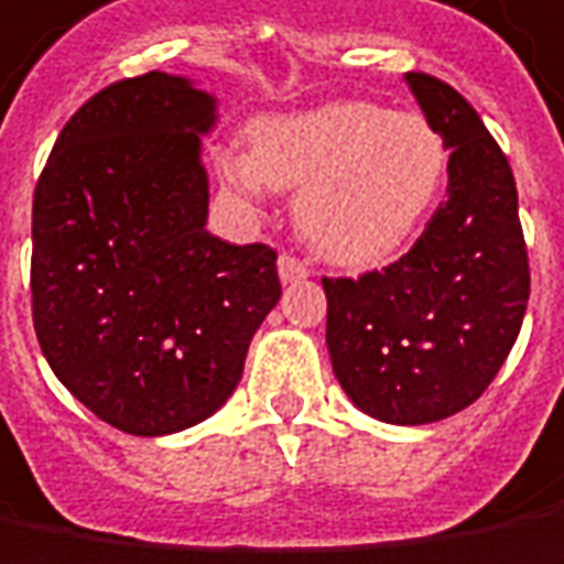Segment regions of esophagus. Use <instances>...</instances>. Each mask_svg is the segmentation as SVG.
<instances>
[{
	"mask_svg": "<svg viewBox=\"0 0 564 564\" xmlns=\"http://www.w3.org/2000/svg\"><path fill=\"white\" fill-rule=\"evenodd\" d=\"M310 267L304 260H297L294 254H282L279 257V279L289 285V282H301V279H307Z\"/></svg>",
	"mask_w": 564,
	"mask_h": 564,
	"instance_id": "1",
	"label": "esophagus"
}]
</instances>
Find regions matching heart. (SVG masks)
<instances>
[{"mask_svg": "<svg viewBox=\"0 0 564 564\" xmlns=\"http://www.w3.org/2000/svg\"><path fill=\"white\" fill-rule=\"evenodd\" d=\"M447 161L444 135L422 115L332 101L257 123L254 149H223L217 176L245 198L297 188L301 236L332 260L369 263L425 220Z\"/></svg>", "mask_w": 564, "mask_h": 564, "instance_id": "obj_1", "label": "heart"}]
</instances>
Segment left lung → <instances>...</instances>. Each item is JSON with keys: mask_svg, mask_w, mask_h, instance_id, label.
<instances>
[{"mask_svg": "<svg viewBox=\"0 0 564 564\" xmlns=\"http://www.w3.org/2000/svg\"><path fill=\"white\" fill-rule=\"evenodd\" d=\"M449 149L447 198L406 254L328 279L332 369L362 413L429 425L466 410L500 372L531 294L516 176L478 111L449 83L406 74Z\"/></svg>", "mask_w": 564, "mask_h": 564, "instance_id": "1", "label": "left lung"}]
</instances>
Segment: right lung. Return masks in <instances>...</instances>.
Segmentation results:
<instances>
[{
	"mask_svg": "<svg viewBox=\"0 0 564 564\" xmlns=\"http://www.w3.org/2000/svg\"><path fill=\"white\" fill-rule=\"evenodd\" d=\"M214 98L151 70L64 123L33 192V328L64 388L139 437L192 429L236 391L282 285L270 245L207 232Z\"/></svg>",
	"mask_w": 564,
	"mask_h": 564,
	"instance_id": "add662e5",
	"label": "right lung"
}]
</instances>
